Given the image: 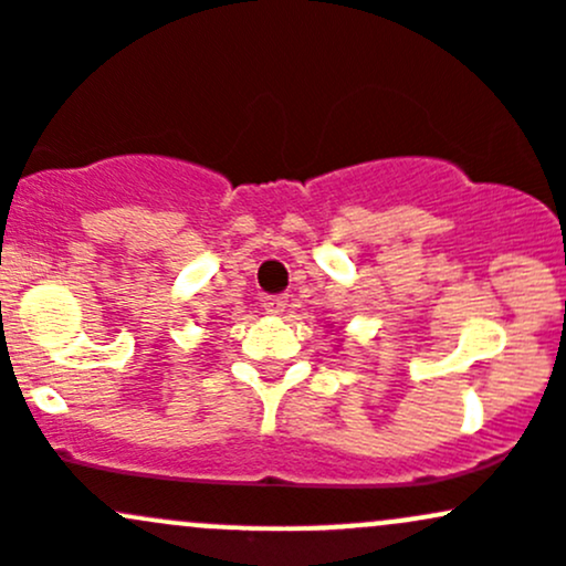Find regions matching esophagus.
<instances>
[{"mask_svg": "<svg viewBox=\"0 0 566 566\" xmlns=\"http://www.w3.org/2000/svg\"><path fill=\"white\" fill-rule=\"evenodd\" d=\"M285 305H289V296L285 294H270L261 300V307H264L270 316H281V313L285 311Z\"/></svg>", "mask_w": 566, "mask_h": 566, "instance_id": "esophagus-1", "label": "esophagus"}]
</instances>
